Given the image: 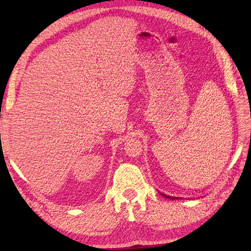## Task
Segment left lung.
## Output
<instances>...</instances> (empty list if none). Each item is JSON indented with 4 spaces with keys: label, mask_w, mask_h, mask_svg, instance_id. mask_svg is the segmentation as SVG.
Here are the masks:
<instances>
[{
    "label": "left lung",
    "mask_w": 251,
    "mask_h": 251,
    "mask_svg": "<svg viewBox=\"0 0 251 251\" xmlns=\"http://www.w3.org/2000/svg\"><path fill=\"white\" fill-rule=\"evenodd\" d=\"M162 195H164L165 197H168V199H172V200H176V199H177V197H172V196H167V195H165V194H162Z\"/></svg>",
    "instance_id": "8db88e82"
}]
</instances>
